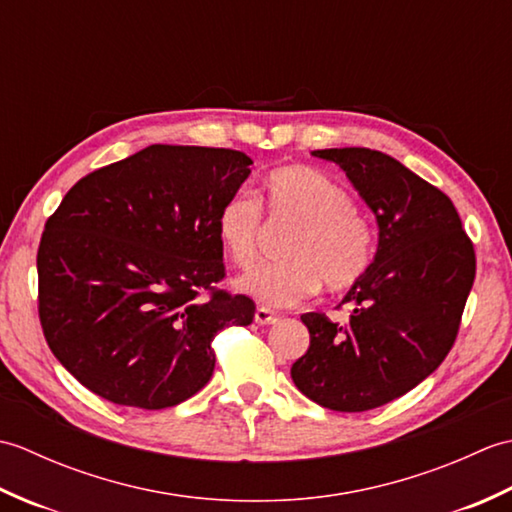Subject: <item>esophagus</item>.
Listing matches in <instances>:
<instances>
[{
    "label": "esophagus",
    "mask_w": 512,
    "mask_h": 512,
    "mask_svg": "<svg viewBox=\"0 0 512 512\" xmlns=\"http://www.w3.org/2000/svg\"><path fill=\"white\" fill-rule=\"evenodd\" d=\"M255 321L259 323V325H273V323H277L279 321V314L277 312H273L270 308H257V312H255Z\"/></svg>",
    "instance_id": "esophagus-1"
}]
</instances>
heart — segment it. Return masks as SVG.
Wrapping results in <instances>:
<instances>
[{
  "instance_id": "heart-1",
  "label": "heart",
  "mask_w": 512,
  "mask_h": 512,
  "mask_svg": "<svg viewBox=\"0 0 512 512\" xmlns=\"http://www.w3.org/2000/svg\"><path fill=\"white\" fill-rule=\"evenodd\" d=\"M273 222L295 226L284 255L288 262L250 270L237 286L266 306L288 308L317 295L361 284L376 255L369 217L354 206L341 182L312 167H281L264 182ZM217 237L237 268H253L262 257L266 222L262 200L250 191L228 198L215 220Z\"/></svg>"
}]
</instances>
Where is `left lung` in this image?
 I'll return each instance as SVG.
<instances>
[{
	"instance_id": "obj_1",
	"label": "left lung",
	"mask_w": 512,
	"mask_h": 512,
	"mask_svg": "<svg viewBox=\"0 0 512 512\" xmlns=\"http://www.w3.org/2000/svg\"><path fill=\"white\" fill-rule=\"evenodd\" d=\"M361 193L378 222V250L343 303L345 325L301 314L310 347L290 376L332 411H367L407 394L436 372L460 330L475 279L473 242L449 195L383 151L317 149Z\"/></svg>"
}]
</instances>
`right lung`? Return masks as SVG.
I'll return each instance as SVG.
<instances>
[{"instance_id": "1", "label": "right lung", "mask_w": 512, "mask_h": 512, "mask_svg": "<svg viewBox=\"0 0 512 512\" xmlns=\"http://www.w3.org/2000/svg\"><path fill=\"white\" fill-rule=\"evenodd\" d=\"M242 151L149 145L65 193L37 250L52 354L96 396L167 409L209 383L213 339L255 303L226 277L215 220L250 173Z\"/></svg>"}]
</instances>
